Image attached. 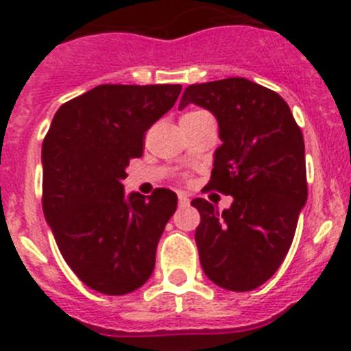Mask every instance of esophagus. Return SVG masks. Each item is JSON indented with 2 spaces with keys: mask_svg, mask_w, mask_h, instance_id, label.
Instances as JSON below:
<instances>
[{
  "mask_svg": "<svg viewBox=\"0 0 351 351\" xmlns=\"http://www.w3.org/2000/svg\"><path fill=\"white\" fill-rule=\"evenodd\" d=\"M178 204L182 206V208H185V206L191 204V199L186 197L185 194H178Z\"/></svg>",
  "mask_w": 351,
  "mask_h": 351,
  "instance_id": "obj_1",
  "label": "esophagus"
}]
</instances>
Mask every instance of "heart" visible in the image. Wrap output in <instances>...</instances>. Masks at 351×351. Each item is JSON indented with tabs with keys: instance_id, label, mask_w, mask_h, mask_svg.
Here are the masks:
<instances>
[{
	"instance_id": "b5f03b06",
	"label": "heart",
	"mask_w": 351,
	"mask_h": 351,
	"mask_svg": "<svg viewBox=\"0 0 351 351\" xmlns=\"http://www.w3.org/2000/svg\"><path fill=\"white\" fill-rule=\"evenodd\" d=\"M202 110H192V112H189V114H185V116H194V114H201Z\"/></svg>"
}]
</instances>
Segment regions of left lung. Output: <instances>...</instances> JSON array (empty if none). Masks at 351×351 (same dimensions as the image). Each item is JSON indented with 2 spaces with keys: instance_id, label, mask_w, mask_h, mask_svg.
Segmentation results:
<instances>
[{
  "instance_id": "8db88e82",
  "label": "left lung",
  "mask_w": 351,
  "mask_h": 351,
  "mask_svg": "<svg viewBox=\"0 0 351 351\" xmlns=\"http://www.w3.org/2000/svg\"><path fill=\"white\" fill-rule=\"evenodd\" d=\"M189 104L220 126L208 189L234 197L221 213L206 199L192 201L202 270L223 289L253 291L286 258L308 197L303 133L279 93L245 77L191 84L178 109Z\"/></svg>"
}]
</instances>
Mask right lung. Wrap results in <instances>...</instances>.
<instances>
[{"label":"right lung","mask_w":351,"mask_h":351,"mask_svg":"<svg viewBox=\"0 0 351 351\" xmlns=\"http://www.w3.org/2000/svg\"><path fill=\"white\" fill-rule=\"evenodd\" d=\"M180 84H100L55 114L43 140V211L62 256L91 289L121 296L149 280L176 194L124 195L130 159Z\"/></svg>","instance_id":"1"}]
</instances>
